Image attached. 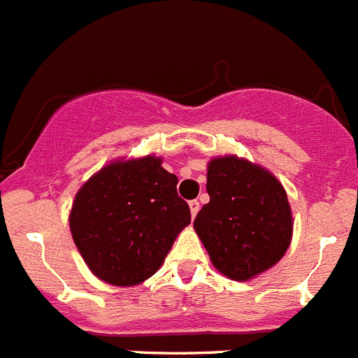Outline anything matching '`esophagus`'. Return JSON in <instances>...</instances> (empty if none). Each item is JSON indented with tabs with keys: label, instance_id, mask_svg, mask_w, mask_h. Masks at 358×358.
<instances>
[{
	"label": "esophagus",
	"instance_id": "1",
	"mask_svg": "<svg viewBox=\"0 0 358 358\" xmlns=\"http://www.w3.org/2000/svg\"><path fill=\"white\" fill-rule=\"evenodd\" d=\"M189 211H192V217H195V215L199 213V210H201V202L199 201H189Z\"/></svg>",
	"mask_w": 358,
	"mask_h": 358
}]
</instances>
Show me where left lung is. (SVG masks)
<instances>
[{"instance_id":"obj_1","label":"left lung","mask_w":358,"mask_h":358,"mask_svg":"<svg viewBox=\"0 0 358 358\" xmlns=\"http://www.w3.org/2000/svg\"><path fill=\"white\" fill-rule=\"evenodd\" d=\"M210 202L194 227L215 267L245 281L273 267L289 249L292 213L285 189L273 173L235 156L208 164Z\"/></svg>"}]
</instances>
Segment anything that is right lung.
<instances>
[{
	"label": "right lung",
	"instance_id": "right-lung-1",
	"mask_svg": "<svg viewBox=\"0 0 358 358\" xmlns=\"http://www.w3.org/2000/svg\"><path fill=\"white\" fill-rule=\"evenodd\" d=\"M192 220L177 177L159 157L116 161L78 189L69 215L75 245L91 273L110 285H138L164 262Z\"/></svg>",
	"mask_w": 358,
	"mask_h": 358
}]
</instances>
